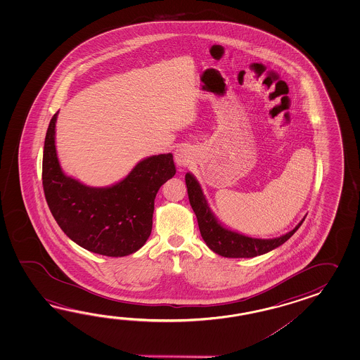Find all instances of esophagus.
<instances>
[{
  "label": "esophagus",
  "mask_w": 360,
  "mask_h": 360,
  "mask_svg": "<svg viewBox=\"0 0 360 360\" xmlns=\"http://www.w3.org/2000/svg\"><path fill=\"white\" fill-rule=\"evenodd\" d=\"M194 160V152L191 146L186 144H181L176 148L175 150V162L181 167H186L188 165H191Z\"/></svg>",
  "instance_id": "obj_1"
}]
</instances>
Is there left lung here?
Listing matches in <instances>:
<instances>
[{
    "label": "left lung",
    "mask_w": 360,
    "mask_h": 360,
    "mask_svg": "<svg viewBox=\"0 0 360 360\" xmlns=\"http://www.w3.org/2000/svg\"><path fill=\"white\" fill-rule=\"evenodd\" d=\"M185 183H186L191 208L198 220L200 236L210 250H212L214 253L224 257L248 259V257H255V256L270 252L271 250L287 242L305 220L304 217L295 229L282 237L273 238V239L247 237L222 226L221 224L217 221V219L214 217L212 211L208 207L200 185L191 172L185 175Z\"/></svg>",
    "instance_id": "obj_1"
}]
</instances>
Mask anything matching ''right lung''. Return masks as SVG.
<instances>
[{"instance_id":"add662e5","label":"right lung","mask_w":360,"mask_h":360,"mask_svg":"<svg viewBox=\"0 0 360 360\" xmlns=\"http://www.w3.org/2000/svg\"><path fill=\"white\" fill-rule=\"evenodd\" d=\"M58 113L49 124L42 160V185L55 220L90 252L109 257L136 252L152 233L157 193L176 174L172 154L148 157L112 186H86L61 171L55 148Z\"/></svg>"}]
</instances>
